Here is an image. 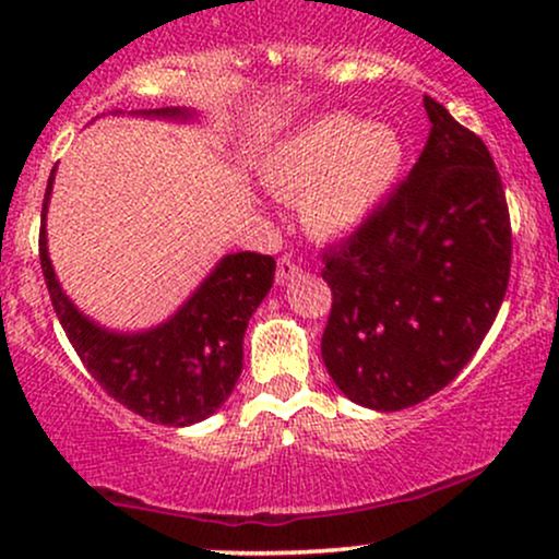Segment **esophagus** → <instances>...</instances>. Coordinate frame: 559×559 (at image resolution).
Listing matches in <instances>:
<instances>
[{"mask_svg": "<svg viewBox=\"0 0 559 559\" xmlns=\"http://www.w3.org/2000/svg\"><path fill=\"white\" fill-rule=\"evenodd\" d=\"M297 275H301V265L297 260L292 258L278 260V273H275V281H278V284H288V281H294Z\"/></svg>", "mask_w": 559, "mask_h": 559, "instance_id": "34e87169", "label": "esophagus"}]
</instances>
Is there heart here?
Listing matches in <instances>:
<instances>
[{
  "mask_svg": "<svg viewBox=\"0 0 559 559\" xmlns=\"http://www.w3.org/2000/svg\"><path fill=\"white\" fill-rule=\"evenodd\" d=\"M407 168L400 131L329 115L294 128L260 163V181L273 197L299 202L310 234L333 239L373 221Z\"/></svg>",
  "mask_w": 559,
  "mask_h": 559,
  "instance_id": "b5f03b06",
  "label": "heart"
}]
</instances>
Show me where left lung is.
I'll return each mask as SVG.
<instances>
[{"label": "left lung", "instance_id": "8db88e82", "mask_svg": "<svg viewBox=\"0 0 559 559\" xmlns=\"http://www.w3.org/2000/svg\"><path fill=\"white\" fill-rule=\"evenodd\" d=\"M431 131L373 221L323 254L333 292L323 362L346 400L396 413L471 362L502 307L512 234L493 159L423 96Z\"/></svg>", "mask_w": 559, "mask_h": 559}]
</instances>
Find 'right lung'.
<instances>
[{
    "mask_svg": "<svg viewBox=\"0 0 559 559\" xmlns=\"http://www.w3.org/2000/svg\"><path fill=\"white\" fill-rule=\"evenodd\" d=\"M131 115L173 123L199 118L189 107L133 110ZM55 173L57 165L44 194L38 258L57 318L81 362L107 394L141 418L173 428L210 418L239 381L243 331L271 292L275 260L258 252L226 254L168 320L141 331L107 329L75 307L49 260L47 210Z\"/></svg>",
    "mask_w": 559,
    "mask_h": 559,
    "instance_id": "add662e5",
    "label": "right lung"
}]
</instances>
